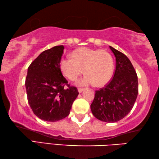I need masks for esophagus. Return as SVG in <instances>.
Masks as SVG:
<instances>
[{
  "label": "esophagus",
  "mask_w": 159,
  "mask_h": 159,
  "mask_svg": "<svg viewBox=\"0 0 159 159\" xmlns=\"http://www.w3.org/2000/svg\"><path fill=\"white\" fill-rule=\"evenodd\" d=\"M83 91H84V89H82V88H78V92H79V93H82Z\"/></svg>",
  "instance_id": "obj_1"
}]
</instances>
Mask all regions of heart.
Listing matches in <instances>:
<instances>
[{"label":"heart","mask_w":159,"mask_h":159,"mask_svg":"<svg viewBox=\"0 0 159 159\" xmlns=\"http://www.w3.org/2000/svg\"><path fill=\"white\" fill-rule=\"evenodd\" d=\"M72 58H62L60 68L63 74L75 81L84 72L86 74L77 84L88 86L95 84L103 87L110 82L114 72V61L110 53L101 49L80 47L72 52Z\"/></svg>","instance_id":"obj_1"}]
</instances>
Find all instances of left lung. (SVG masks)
<instances>
[{"label":"left lung","instance_id":"left-lung-1","mask_svg":"<svg viewBox=\"0 0 159 159\" xmlns=\"http://www.w3.org/2000/svg\"><path fill=\"white\" fill-rule=\"evenodd\" d=\"M110 48L116 58L115 74L105 87L96 91L91 110L99 120L113 123L124 118L132 110L138 93V81L129 58L112 47Z\"/></svg>","mask_w":159,"mask_h":159}]
</instances>
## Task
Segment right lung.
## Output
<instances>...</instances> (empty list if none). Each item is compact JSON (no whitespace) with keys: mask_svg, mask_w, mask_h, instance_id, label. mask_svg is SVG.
<instances>
[{"mask_svg":"<svg viewBox=\"0 0 159 159\" xmlns=\"http://www.w3.org/2000/svg\"><path fill=\"white\" fill-rule=\"evenodd\" d=\"M63 49L64 47L59 45L45 50L28 68L25 82L28 102L33 113L46 121L66 117L79 94L77 89L70 86L61 72Z\"/></svg>","mask_w":159,"mask_h":159,"instance_id":"add662e5","label":"right lung"}]
</instances>
